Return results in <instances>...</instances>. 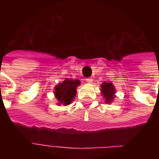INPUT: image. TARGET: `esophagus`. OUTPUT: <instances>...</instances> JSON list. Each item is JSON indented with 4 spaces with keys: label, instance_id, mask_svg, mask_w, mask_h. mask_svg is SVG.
Returning a JSON list of instances; mask_svg holds the SVG:
<instances>
[{
    "label": "esophagus",
    "instance_id": "esophagus-1",
    "mask_svg": "<svg viewBox=\"0 0 159 159\" xmlns=\"http://www.w3.org/2000/svg\"><path fill=\"white\" fill-rule=\"evenodd\" d=\"M87 82H88V83H92V82H93V79H92V77H88V78H87Z\"/></svg>",
    "mask_w": 159,
    "mask_h": 159
}]
</instances>
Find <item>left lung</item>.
I'll list each match as a JSON object with an SVG mask.
<instances>
[{"label": "left lung", "mask_w": 159, "mask_h": 159, "mask_svg": "<svg viewBox=\"0 0 159 159\" xmlns=\"http://www.w3.org/2000/svg\"><path fill=\"white\" fill-rule=\"evenodd\" d=\"M102 93L106 99V103H111L115 97V87L111 82H103L102 84Z\"/></svg>", "instance_id": "left-lung-1"}]
</instances>
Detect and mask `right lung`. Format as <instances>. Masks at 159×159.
Instances as JSON below:
<instances>
[{"label": "right lung", "instance_id": "right-lung-1", "mask_svg": "<svg viewBox=\"0 0 159 159\" xmlns=\"http://www.w3.org/2000/svg\"><path fill=\"white\" fill-rule=\"evenodd\" d=\"M80 84L79 80L66 79L55 87V96L59 103L64 106L72 103L76 96L77 87Z\"/></svg>", "mask_w": 159, "mask_h": 159}]
</instances>
